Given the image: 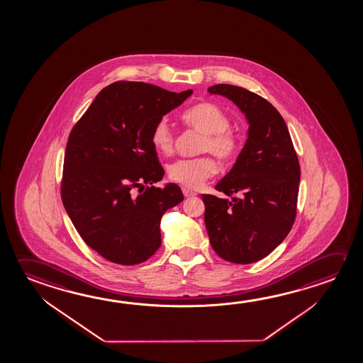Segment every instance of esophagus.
<instances>
[{
  "instance_id": "esophagus-1",
  "label": "esophagus",
  "mask_w": 363,
  "mask_h": 363,
  "mask_svg": "<svg viewBox=\"0 0 363 363\" xmlns=\"http://www.w3.org/2000/svg\"><path fill=\"white\" fill-rule=\"evenodd\" d=\"M182 192H184V197H192L196 195V194H195L194 191L189 190V189H186V187H184V189H182Z\"/></svg>"
}]
</instances>
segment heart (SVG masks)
<instances>
[{
	"label": "heart",
	"mask_w": 363,
	"mask_h": 363,
	"mask_svg": "<svg viewBox=\"0 0 363 363\" xmlns=\"http://www.w3.org/2000/svg\"><path fill=\"white\" fill-rule=\"evenodd\" d=\"M184 124L201 133L199 152H208L220 161H230L238 153L240 139L230 129L228 113L211 102H202L189 108L182 115ZM152 144L162 155L172 153L174 134L166 119L155 123L150 133ZM216 172L214 160L208 155L195 158H181L172 162L167 173L173 182L184 187L196 189Z\"/></svg>",
	"instance_id": "1"
}]
</instances>
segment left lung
I'll return each mask as SVG.
<instances>
[{"mask_svg": "<svg viewBox=\"0 0 363 363\" xmlns=\"http://www.w3.org/2000/svg\"><path fill=\"white\" fill-rule=\"evenodd\" d=\"M232 100L248 120V139L232 171L215 186L226 196L202 195L205 225L223 259L248 264L282 243L296 218L300 164L285 120L269 102L233 84L208 87Z\"/></svg>", "mask_w": 363, "mask_h": 363, "instance_id": "8db88e82", "label": "left lung"}]
</instances>
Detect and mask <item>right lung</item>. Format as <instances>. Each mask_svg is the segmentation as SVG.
<instances>
[{
    "mask_svg": "<svg viewBox=\"0 0 363 363\" xmlns=\"http://www.w3.org/2000/svg\"><path fill=\"white\" fill-rule=\"evenodd\" d=\"M155 84L119 81L102 89L67 142L62 201L84 243L107 261L133 266L161 247V219L184 200L164 169L150 133L191 96ZM147 187L145 188V186Z\"/></svg>",
    "mask_w": 363,
    "mask_h": 363,
    "instance_id": "add662e5",
    "label": "right lung"
}]
</instances>
